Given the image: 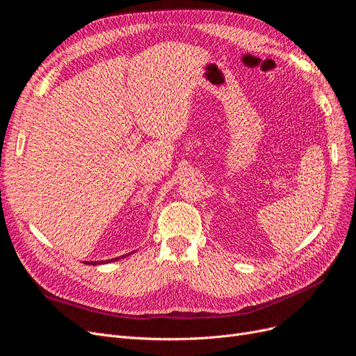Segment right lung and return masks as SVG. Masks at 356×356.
Returning <instances> with one entry per match:
<instances>
[{
  "label": "right lung",
  "instance_id": "add662e5",
  "mask_svg": "<svg viewBox=\"0 0 356 356\" xmlns=\"http://www.w3.org/2000/svg\"><path fill=\"white\" fill-rule=\"evenodd\" d=\"M129 255V254H127ZM123 257H126V255H123ZM118 258V257H117ZM117 258H115V260H117ZM111 260H108V261H90V263H88V264H92V266H96V264H105V263H110ZM86 263V261H84Z\"/></svg>",
  "mask_w": 356,
  "mask_h": 356
}]
</instances>
